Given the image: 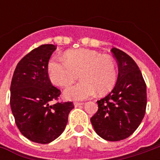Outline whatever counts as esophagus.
<instances>
[{
  "instance_id": "1",
  "label": "esophagus",
  "mask_w": 160,
  "mask_h": 160,
  "mask_svg": "<svg viewBox=\"0 0 160 160\" xmlns=\"http://www.w3.org/2000/svg\"><path fill=\"white\" fill-rule=\"evenodd\" d=\"M73 104H74V107H79V106L83 105V103H78V102H75Z\"/></svg>"
}]
</instances>
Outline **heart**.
Wrapping results in <instances>:
<instances>
[{
	"mask_svg": "<svg viewBox=\"0 0 160 160\" xmlns=\"http://www.w3.org/2000/svg\"><path fill=\"white\" fill-rule=\"evenodd\" d=\"M78 73L82 80L64 91V97L68 99H85L96 92L105 93L113 88L118 75L114 60L92 49L68 50L63 60L52 57L48 62L49 80L58 87L73 84Z\"/></svg>",
	"mask_w": 160,
	"mask_h": 160,
	"instance_id": "heart-1",
	"label": "heart"
}]
</instances>
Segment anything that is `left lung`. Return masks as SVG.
<instances>
[{
  "label": "left lung",
  "instance_id": "left-lung-1",
  "mask_svg": "<svg viewBox=\"0 0 160 160\" xmlns=\"http://www.w3.org/2000/svg\"><path fill=\"white\" fill-rule=\"evenodd\" d=\"M111 52L118 64L116 86L97 101L98 110L91 122L100 137L110 141L126 139L141 124L147 107V86L134 60L117 48Z\"/></svg>",
  "mask_w": 160,
  "mask_h": 160
}]
</instances>
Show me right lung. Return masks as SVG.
<instances>
[{
  "label": "right lung",
  "mask_w": 160,
  "mask_h": 160,
  "mask_svg": "<svg viewBox=\"0 0 160 160\" xmlns=\"http://www.w3.org/2000/svg\"><path fill=\"white\" fill-rule=\"evenodd\" d=\"M56 49L54 44H42L24 56L10 87V105L17 127L25 137L40 144L59 137L74 107L73 102L50 104L61 94L48 74V62Z\"/></svg>",
  "instance_id": "add662e5"
}]
</instances>
